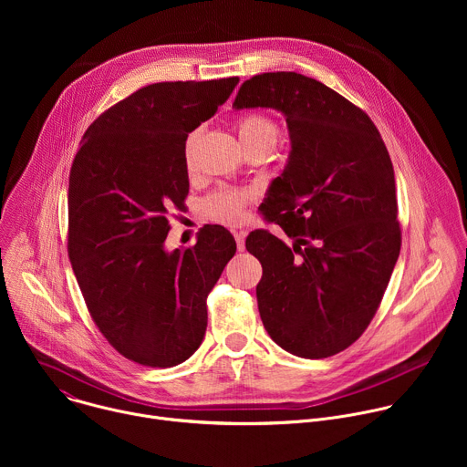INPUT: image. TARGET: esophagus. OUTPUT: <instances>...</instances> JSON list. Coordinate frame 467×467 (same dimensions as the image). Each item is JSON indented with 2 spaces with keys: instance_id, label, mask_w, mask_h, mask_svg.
<instances>
[{
  "instance_id": "esophagus-1",
  "label": "esophagus",
  "mask_w": 467,
  "mask_h": 467,
  "mask_svg": "<svg viewBox=\"0 0 467 467\" xmlns=\"http://www.w3.org/2000/svg\"><path fill=\"white\" fill-rule=\"evenodd\" d=\"M245 231H236L234 233V240H236V247H238V251H244L245 249Z\"/></svg>"
}]
</instances>
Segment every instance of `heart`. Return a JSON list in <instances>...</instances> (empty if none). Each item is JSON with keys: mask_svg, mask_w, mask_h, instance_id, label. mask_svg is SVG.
Listing matches in <instances>:
<instances>
[{"mask_svg": "<svg viewBox=\"0 0 467 467\" xmlns=\"http://www.w3.org/2000/svg\"><path fill=\"white\" fill-rule=\"evenodd\" d=\"M236 135L238 140L244 148L254 150V148H268L274 150L277 140H279V125L264 114H245L236 121ZM199 132L193 130L188 135L186 144H184V161L190 166L192 164V153L197 144ZM249 202V195L240 190L233 188H222L213 192L205 202H203V211L205 214L220 223L234 225L242 220L244 216V207Z\"/></svg>", "mask_w": 467, "mask_h": 467, "instance_id": "b5f03b06", "label": "heart"}]
</instances>
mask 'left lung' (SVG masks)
<instances>
[{"instance_id":"obj_1","label":"left lung","mask_w":467,"mask_h":467,"mask_svg":"<svg viewBox=\"0 0 467 467\" xmlns=\"http://www.w3.org/2000/svg\"><path fill=\"white\" fill-rule=\"evenodd\" d=\"M258 107L286 118L292 150L260 207L294 240H245L262 264L258 312L285 351L327 358L360 338L401 249L393 166L369 116L312 78L244 81L233 109Z\"/></svg>"}]
</instances>
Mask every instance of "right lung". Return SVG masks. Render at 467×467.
Listing matches in <instances>:
<instances>
[{
    "label": "right lung",
    "mask_w": 467,
    "mask_h": 467,
    "mask_svg": "<svg viewBox=\"0 0 467 467\" xmlns=\"http://www.w3.org/2000/svg\"><path fill=\"white\" fill-rule=\"evenodd\" d=\"M238 78L155 83L85 132L68 186V254L92 319L125 358L150 368L188 360L207 330V296L236 253L205 225L168 251V209L188 195V132L213 118Z\"/></svg>",
    "instance_id": "add662e5"
}]
</instances>
